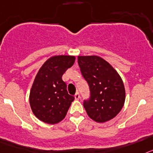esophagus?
Segmentation results:
<instances>
[{
	"instance_id": "obj_1",
	"label": "esophagus",
	"mask_w": 153,
	"mask_h": 153,
	"mask_svg": "<svg viewBox=\"0 0 153 153\" xmlns=\"http://www.w3.org/2000/svg\"><path fill=\"white\" fill-rule=\"evenodd\" d=\"M75 99H76V100H78V99H80V94L78 92H76L75 93Z\"/></svg>"
}]
</instances>
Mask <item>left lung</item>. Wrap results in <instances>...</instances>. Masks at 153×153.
I'll use <instances>...</instances> for the list:
<instances>
[{"instance_id": "left-lung-1", "label": "left lung", "mask_w": 153, "mask_h": 153, "mask_svg": "<svg viewBox=\"0 0 153 153\" xmlns=\"http://www.w3.org/2000/svg\"><path fill=\"white\" fill-rule=\"evenodd\" d=\"M78 63L89 86L90 98L83 102L88 115L97 123L111 120L123 108L126 99L120 75L99 56H78Z\"/></svg>"}]
</instances>
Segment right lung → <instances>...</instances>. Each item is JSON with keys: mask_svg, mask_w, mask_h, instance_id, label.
<instances>
[{"mask_svg": "<svg viewBox=\"0 0 153 153\" xmlns=\"http://www.w3.org/2000/svg\"><path fill=\"white\" fill-rule=\"evenodd\" d=\"M75 57L58 55L48 59L39 69L30 92L34 115L48 124H56L65 117L75 98L68 93L62 75L75 63Z\"/></svg>", "mask_w": 153, "mask_h": 153, "instance_id": "obj_1", "label": "right lung"}]
</instances>
